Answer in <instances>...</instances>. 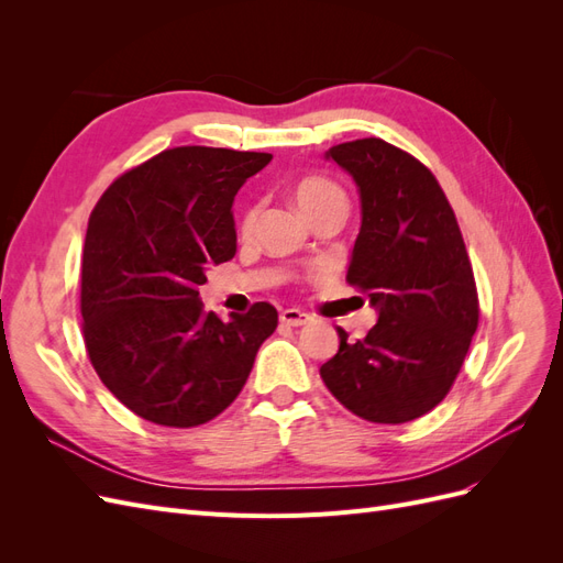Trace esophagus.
Segmentation results:
<instances>
[{
    "instance_id": "1",
    "label": "esophagus",
    "mask_w": 563,
    "mask_h": 563,
    "mask_svg": "<svg viewBox=\"0 0 563 563\" xmlns=\"http://www.w3.org/2000/svg\"><path fill=\"white\" fill-rule=\"evenodd\" d=\"M282 323H286V327H305V323H310V314H305L296 308H288L279 314Z\"/></svg>"
}]
</instances>
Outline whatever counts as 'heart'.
Returning <instances> with one entry per match:
<instances>
[{
  "mask_svg": "<svg viewBox=\"0 0 563 563\" xmlns=\"http://www.w3.org/2000/svg\"><path fill=\"white\" fill-rule=\"evenodd\" d=\"M294 199L302 216L314 223L317 218L327 213H345L347 211V195L343 187L327 176H305L294 185ZM255 216H258V207H251L242 216V232H251Z\"/></svg>",
  "mask_w": 563,
  "mask_h": 563,
  "instance_id": "1",
  "label": "heart"
}]
</instances>
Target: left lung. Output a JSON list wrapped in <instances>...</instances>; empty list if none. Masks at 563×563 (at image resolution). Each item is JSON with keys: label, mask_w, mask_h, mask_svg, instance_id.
<instances>
[{"label": "left lung", "mask_w": 563, "mask_h": 563, "mask_svg": "<svg viewBox=\"0 0 563 563\" xmlns=\"http://www.w3.org/2000/svg\"><path fill=\"white\" fill-rule=\"evenodd\" d=\"M362 199L347 282L368 296L378 321L319 368L347 411L371 422L416 420L449 395L479 323V298L455 213L437 178L380 139L327 152Z\"/></svg>", "instance_id": "obj_1"}]
</instances>
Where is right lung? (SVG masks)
<instances>
[{
    "instance_id": "obj_1",
    "label": "right lung",
    "mask_w": 563,
    "mask_h": 563,
    "mask_svg": "<svg viewBox=\"0 0 563 563\" xmlns=\"http://www.w3.org/2000/svg\"><path fill=\"white\" fill-rule=\"evenodd\" d=\"M267 152L187 145L117 178L91 211L81 258L84 343L98 378L129 411L197 428L240 395L277 310L255 302L228 321L199 286L236 253L234 195Z\"/></svg>"
}]
</instances>
